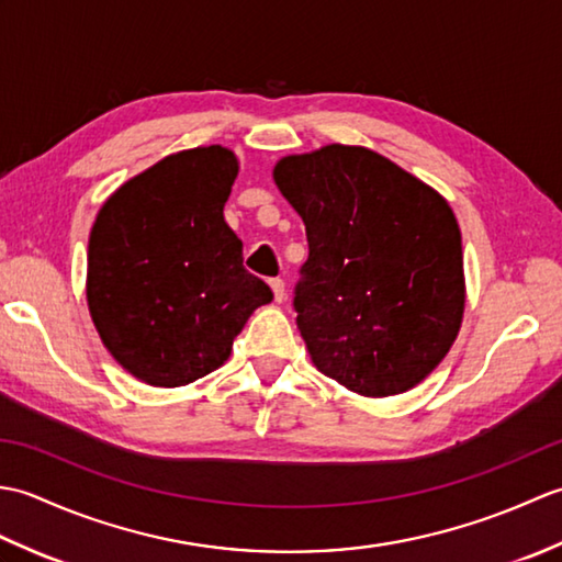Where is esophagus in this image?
Returning <instances> with one entry per match:
<instances>
[{
  "instance_id": "34e87169",
  "label": "esophagus",
  "mask_w": 562,
  "mask_h": 562,
  "mask_svg": "<svg viewBox=\"0 0 562 562\" xmlns=\"http://www.w3.org/2000/svg\"><path fill=\"white\" fill-rule=\"evenodd\" d=\"M270 290H272V294H274V302H282V300H284V280L272 278V280H270Z\"/></svg>"
}]
</instances>
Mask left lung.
I'll use <instances>...</instances> for the list:
<instances>
[{
    "mask_svg": "<svg viewBox=\"0 0 562 562\" xmlns=\"http://www.w3.org/2000/svg\"><path fill=\"white\" fill-rule=\"evenodd\" d=\"M272 178L306 226L294 312L318 372L372 398L420 384L463 318L449 202L364 147L294 154Z\"/></svg>",
    "mask_w": 562,
    "mask_h": 562,
    "instance_id": "1",
    "label": "left lung"
}]
</instances>
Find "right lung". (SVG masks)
<instances>
[{"instance_id":"add662e5","label":"right lung","mask_w":562,"mask_h":562,"mask_svg":"<svg viewBox=\"0 0 562 562\" xmlns=\"http://www.w3.org/2000/svg\"><path fill=\"white\" fill-rule=\"evenodd\" d=\"M238 173L220 145L171 154L103 202L89 236L87 300L105 348L151 386H186L226 362L272 300L224 222Z\"/></svg>"}]
</instances>
